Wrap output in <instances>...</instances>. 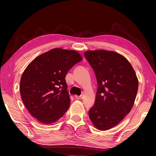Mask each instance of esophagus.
<instances>
[{
  "mask_svg": "<svg viewBox=\"0 0 156 156\" xmlns=\"http://www.w3.org/2000/svg\"><path fill=\"white\" fill-rule=\"evenodd\" d=\"M75 98L77 100H80L83 98V96H75Z\"/></svg>",
  "mask_w": 156,
  "mask_h": 156,
  "instance_id": "34e87169",
  "label": "esophagus"
}]
</instances>
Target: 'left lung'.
Segmentation results:
<instances>
[{
  "label": "left lung",
  "instance_id": "obj_1",
  "mask_svg": "<svg viewBox=\"0 0 156 156\" xmlns=\"http://www.w3.org/2000/svg\"><path fill=\"white\" fill-rule=\"evenodd\" d=\"M98 83L95 103L89 116L95 127L105 131L120 123L131 112L138 89L135 71L125 57L100 49L84 52Z\"/></svg>",
  "mask_w": 156,
  "mask_h": 156
}]
</instances>
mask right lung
Here are the masks:
<instances>
[{
	"label": "right lung",
	"mask_w": 156,
	"mask_h": 156,
	"mask_svg": "<svg viewBox=\"0 0 156 156\" xmlns=\"http://www.w3.org/2000/svg\"><path fill=\"white\" fill-rule=\"evenodd\" d=\"M82 60L74 50L55 48L36 57L25 69L20 82L21 98L39 122H55L67 112L70 98L65 76Z\"/></svg>",
	"instance_id": "1"
}]
</instances>
